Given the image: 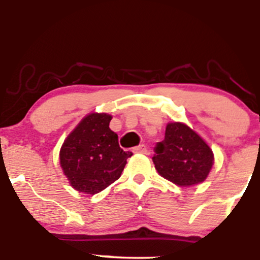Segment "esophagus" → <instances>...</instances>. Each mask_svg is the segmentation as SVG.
I'll return each instance as SVG.
<instances>
[{
  "label": "esophagus",
  "mask_w": 260,
  "mask_h": 260,
  "mask_svg": "<svg viewBox=\"0 0 260 260\" xmlns=\"http://www.w3.org/2000/svg\"><path fill=\"white\" fill-rule=\"evenodd\" d=\"M133 151L134 153H140V154H147L148 153V148H147V145H144V144H140V145H138V147H136L133 149Z\"/></svg>",
  "instance_id": "1"
}]
</instances>
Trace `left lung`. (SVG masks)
Masks as SVG:
<instances>
[{"label":"left lung","instance_id":"8db88e82","mask_svg":"<svg viewBox=\"0 0 260 260\" xmlns=\"http://www.w3.org/2000/svg\"><path fill=\"white\" fill-rule=\"evenodd\" d=\"M155 169L181 187L201 183L214 164L213 150L194 131L180 122L166 126L165 139L154 148Z\"/></svg>","mask_w":260,"mask_h":260}]
</instances>
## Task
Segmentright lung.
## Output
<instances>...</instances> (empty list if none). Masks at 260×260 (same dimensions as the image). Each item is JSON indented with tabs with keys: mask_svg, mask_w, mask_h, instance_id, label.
I'll return each mask as SVG.
<instances>
[{
	"mask_svg": "<svg viewBox=\"0 0 260 260\" xmlns=\"http://www.w3.org/2000/svg\"><path fill=\"white\" fill-rule=\"evenodd\" d=\"M111 116H85L59 151V164L71 186L78 192L96 194L120 178L131 151H123L118 136L110 129Z\"/></svg>",
	"mask_w": 260,
	"mask_h": 260,
	"instance_id": "1",
	"label": "right lung"
}]
</instances>
